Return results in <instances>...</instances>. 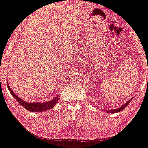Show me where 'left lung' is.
I'll return each instance as SVG.
<instances>
[{
    "mask_svg": "<svg viewBox=\"0 0 148 148\" xmlns=\"http://www.w3.org/2000/svg\"><path fill=\"white\" fill-rule=\"evenodd\" d=\"M133 99V98H131V99L129 100V101H127L126 103H125V104L124 105H123V106H121L120 107V108H115V109H110V110H106V112H108V113H118V112H120V111H121L122 110H123L124 108H126V106H127V105L129 104V103H130V101H132V100ZM105 111V109H103Z\"/></svg>",
    "mask_w": 148,
    "mask_h": 148,
    "instance_id": "1",
    "label": "left lung"
}]
</instances>
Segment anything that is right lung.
I'll return each instance as SVG.
<instances>
[{
  "label": "right lung",
  "instance_id": "obj_1",
  "mask_svg": "<svg viewBox=\"0 0 148 148\" xmlns=\"http://www.w3.org/2000/svg\"><path fill=\"white\" fill-rule=\"evenodd\" d=\"M7 84H8V90H9V91L12 94V95L14 97V99H16V101L23 107V108L29 111L42 112L47 111V110H49L51 109V108H53V107L56 106V104L58 101L59 95H58L56 97H54L53 99L49 100L48 101H45V102H27V101H25L23 99L18 97L16 94H14V92L12 90V89L10 88V86L8 81H7Z\"/></svg>",
  "mask_w": 148,
  "mask_h": 148
}]
</instances>
